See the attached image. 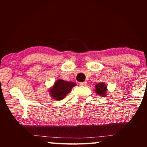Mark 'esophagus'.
<instances>
[{
    "mask_svg": "<svg viewBox=\"0 0 147 147\" xmlns=\"http://www.w3.org/2000/svg\"><path fill=\"white\" fill-rule=\"evenodd\" d=\"M80 85L82 86H86L87 85H88V83H87L86 82H83L80 83Z\"/></svg>",
    "mask_w": 147,
    "mask_h": 147,
    "instance_id": "34e87169",
    "label": "esophagus"
}]
</instances>
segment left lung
<instances>
[{
	"label": "left lung",
	"mask_w": 147,
	"mask_h": 147,
	"mask_svg": "<svg viewBox=\"0 0 147 147\" xmlns=\"http://www.w3.org/2000/svg\"><path fill=\"white\" fill-rule=\"evenodd\" d=\"M96 88V93H97L98 95L104 96L106 95V90H107V86L104 83H98L95 86Z\"/></svg>",
	"instance_id": "obj_1"
}]
</instances>
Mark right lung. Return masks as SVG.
<instances>
[{
  "mask_svg": "<svg viewBox=\"0 0 147 147\" xmlns=\"http://www.w3.org/2000/svg\"><path fill=\"white\" fill-rule=\"evenodd\" d=\"M74 86H76V84L74 82H69L63 80H58L54 84L53 88L50 90V93L51 96L56 100H62L65 97Z\"/></svg>",
  "mask_w": 147,
  "mask_h": 147,
  "instance_id": "add662e5",
  "label": "right lung"
}]
</instances>
